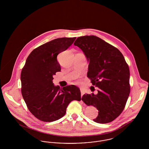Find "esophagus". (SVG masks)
<instances>
[{
    "label": "esophagus",
    "instance_id": "obj_1",
    "mask_svg": "<svg viewBox=\"0 0 149 149\" xmlns=\"http://www.w3.org/2000/svg\"><path fill=\"white\" fill-rule=\"evenodd\" d=\"M80 92H81V95L83 96L84 95V91L82 89H80Z\"/></svg>",
    "mask_w": 149,
    "mask_h": 149
}]
</instances>
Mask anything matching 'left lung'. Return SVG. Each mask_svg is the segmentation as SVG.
Instances as JSON below:
<instances>
[{
    "label": "left lung",
    "instance_id": "1",
    "mask_svg": "<svg viewBox=\"0 0 149 149\" xmlns=\"http://www.w3.org/2000/svg\"><path fill=\"white\" fill-rule=\"evenodd\" d=\"M74 45L83 51L89 62L87 77L99 88L97 94H84L81 100L99 111L94 122H111L122 112L130 94L128 65L120 50L97 36L79 37Z\"/></svg>",
    "mask_w": 149,
    "mask_h": 149
}]
</instances>
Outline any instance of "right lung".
I'll return each mask as SVG.
<instances>
[{"mask_svg": "<svg viewBox=\"0 0 149 149\" xmlns=\"http://www.w3.org/2000/svg\"><path fill=\"white\" fill-rule=\"evenodd\" d=\"M76 37L58 38L33 50L21 74V93L29 111L43 122L63 117L71 101L81 100L79 88L74 85L60 88L54 85L56 72L61 71L57 56L67 50Z\"/></svg>", "mask_w": 149, "mask_h": 149, "instance_id": "1", "label": "right lung"}]
</instances>
